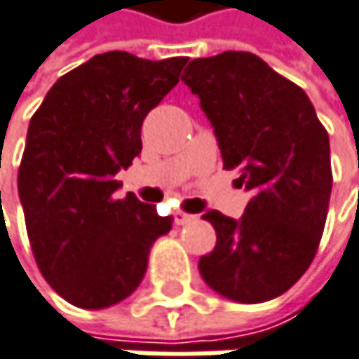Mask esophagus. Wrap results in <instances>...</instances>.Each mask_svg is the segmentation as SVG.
Masks as SVG:
<instances>
[{
    "label": "esophagus",
    "mask_w": 359,
    "mask_h": 359,
    "mask_svg": "<svg viewBox=\"0 0 359 359\" xmlns=\"http://www.w3.org/2000/svg\"><path fill=\"white\" fill-rule=\"evenodd\" d=\"M195 219H197V215H193V213H184V212L175 213V222H177L179 226H184V224H193Z\"/></svg>",
    "instance_id": "34e87169"
}]
</instances>
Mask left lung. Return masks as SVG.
<instances>
[{
  "instance_id": "obj_1",
  "label": "left lung",
  "mask_w": 359,
  "mask_h": 359,
  "mask_svg": "<svg viewBox=\"0 0 359 359\" xmlns=\"http://www.w3.org/2000/svg\"><path fill=\"white\" fill-rule=\"evenodd\" d=\"M180 80L199 96L224 168L252 195L241 219L203 213L217 241L199 259L201 277L234 302L277 298L304 276L325 230L329 133L306 92L252 53L193 59Z\"/></svg>"
}]
</instances>
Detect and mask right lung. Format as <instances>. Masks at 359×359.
I'll return each mask as SVG.
<instances>
[{"label": "right lung", "mask_w": 359, "mask_h": 359, "mask_svg": "<svg viewBox=\"0 0 359 359\" xmlns=\"http://www.w3.org/2000/svg\"><path fill=\"white\" fill-rule=\"evenodd\" d=\"M187 57L94 55L53 83L32 114L18 170L26 232L43 277L78 309H109L146 276L151 245L172 217L114 175L142 151L146 114L179 83Z\"/></svg>", "instance_id": "1"}]
</instances>
